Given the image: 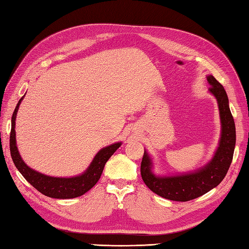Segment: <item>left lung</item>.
I'll return each mask as SVG.
<instances>
[{
    "label": "left lung",
    "mask_w": 249,
    "mask_h": 249,
    "mask_svg": "<svg viewBox=\"0 0 249 249\" xmlns=\"http://www.w3.org/2000/svg\"><path fill=\"white\" fill-rule=\"evenodd\" d=\"M207 79L211 85L209 91L217 100L222 123L219 145L210 162L198 172H193L191 174L159 177L152 173V161L147 153L144 151L141 161L143 181L154 193L163 198L188 201L206 194L221 183L232 161L235 146V125L229 109L228 96L224 87L212 75H209Z\"/></svg>",
    "instance_id": "1"
}]
</instances>
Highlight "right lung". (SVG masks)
<instances>
[{
    "mask_svg": "<svg viewBox=\"0 0 249 249\" xmlns=\"http://www.w3.org/2000/svg\"><path fill=\"white\" fill-rule=\"evenodd\" d=\"M23 97L24 96H22L18 104H17L13 117H11V130L9 137L10 155L17 169L19 170L22 176L24 177L35 189H37L40 193H42L43 195L49 196V197L52 198H74L85 194L86 192H88L91 188H93L95 186L98 179L101 178L104 166H105L108 159L110 158L114 154V152L121 146V142L114 143L110 146H107L101 149L94 157L93 161L91 162L88 170H87L84 174L79 176L72 178H57L40 174V173L32 170L31 167H28L24 162H23L16 144L15 121Z\"/></svg>",
    "mask_w": 249,
    "mask_h": 249,
    "instance_id": "right-lung-1",
    "label": "right lung"
}]
</instances>
